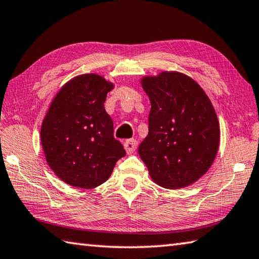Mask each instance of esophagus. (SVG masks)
I'll use <instances>...</instances> for the list:
<instances>
[{"label": "esophagus", "mask_w": 259, "mask_h": 259, "mask_svg": "<svg viewBox=\"0 0 259 259\" xmlns=\"http://www.w3.org/2000/svg\"><path fill=\"white\" fill-rule=\"evenodd\" d=\"M124 148L126 150V152H127V154L134 153V151L136 150V148H138V141H136V140H127L124 143Z\"/></svg>", "instance_id": "1"}]
</instances>
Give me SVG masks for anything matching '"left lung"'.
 I'll return each mask as SVG.
<instances>
[{
	"instance_id": "left-lung-1",
	"label": "left lung",
	"mask_w": 259,
	"mask_h": 259,
	"mask_svg": "<svg viewBox=\"0 0 259 259\" xmlns=\"http://www.w3.org/2000/svg\"><path fill=\"white\" fill-rule=\"evenodd\" d=\"M142 85L151 110L140 157L160 186L186 187L206 174L217 155L220 130L215 110L202 88L182 73L144 77Z\"/></svg>"
}]
</instances>
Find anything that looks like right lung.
Segmentation results:
<instances>
[{"label":"right lung","mask_w":259,"mask_h":259,"mask_svg":"<svg viewBox=\"0 0 259 259\" xmlns=\"http://www.w3.org/2000/svg\"><path fill=\"white\" fill-rule=\"evenodd\" d=\"M111 89L113 84L100 75L76 76L58 91L42 121L40 138L47 162L71 186H99L125 157L104 106Z\"/></svg>","instance_id":"1"}]
</instances>
